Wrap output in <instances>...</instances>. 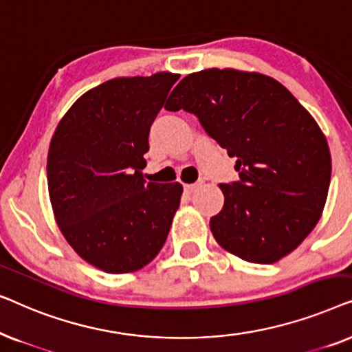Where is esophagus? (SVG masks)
Instances as JSON below:
<instances>
[{"instance_id":"34e87169","label":"esophagus","mask_w":352,"mask_h":352,"mask_svg":"<svg viewBox=\"0 0 352 352\" xmlns=\"http://www.w3.org/2000/svg\"><path fill=\"white\" fill-rule=\"evenodd\" d=\"M200 186H201V181L194 182V184H186V186H184V190L187 192V194H192V192H195L197 189H199Z\"/></svg>"}]
</instances>
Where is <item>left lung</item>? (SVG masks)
I'll list each match as a JSON object with an SVG mask.
<instances>
[{"mask_svg": "<svg viewBox=\"0 0 352 352\" xmlns=\"http://www.w3.org/2000/svg\"><path fill=\"white\" fill-rule=\"evenodd\" d=\"M165 109L194 113L235 157L239 181L219 184L224 206L210 219L216 242L248 263L272 264L316 228L331 176L329 144L285 86L256 72L187 75Z\"/></svg>", "mask_w": 352, "mask_h": 352, "instance_id": "left-lung-1", "label": "left lung"}]
</instances>
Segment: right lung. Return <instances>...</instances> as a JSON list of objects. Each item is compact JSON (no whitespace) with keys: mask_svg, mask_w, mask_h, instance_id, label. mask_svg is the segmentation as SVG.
Wrapping results in <instances>:
<instances>
[{"mask_svg":"<svg viewBox=\"0 0 352 352\" xmlns=\"http://www.w3.org/2000/svg\"><path fill=\"white\" fill-rule=\"evenodd\" d=\"M179 75L113 78L85 93L57 124L47 153L56 223L86 263L138 271L160 252L179 208V182L142 179L148 131Z\"/></svg>","mask_w":352,"mask_h":352,"instance_id":"obj_1","label":"right lung"}]
</instances>
